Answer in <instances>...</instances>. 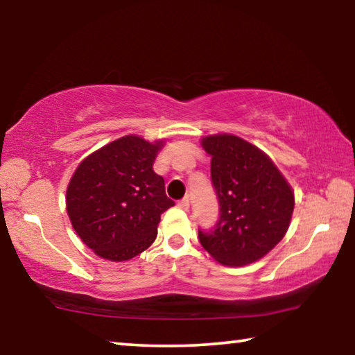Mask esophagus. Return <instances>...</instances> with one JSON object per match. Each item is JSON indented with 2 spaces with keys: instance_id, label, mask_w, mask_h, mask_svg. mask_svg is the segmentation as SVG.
Masks as SVG:
<instances>
[{
  "instance_id": "esophagus-1",
  "label": "esophagus",
  "mask_w": 355,
  "mask_h": 355,
  "mask_svg": "<svg viewBox=\"0 0 355 355\" xmlns=\"http://www.w3.org/2000/svg\"><path fill=\"white\" fill-rule=\"evenodd\" d=\"M179 208H182V210H189V207H191V202H189V197H184L181 202L178 203Z\"/></svg>"
}]
</instances>
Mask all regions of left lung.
I'll return each mask as SVG.
<instances>
[{
    "mask_svg": "<svg viewBox=\"0 0 355 355\" xmlns=\"http://www.w3.org/2000/svg\"><path fill=\"white\" fill-rule=\"evenodd\" d=\"M200 144L211 157L220 220L213 231H198V241L218 263H254L288 232L293 187L268 155L237 135H207Z\"/></svg>",
    "mask_w": 355,
    "mask_h": 355,
    "instance_id": "obj_1",
    "label": "left lung"
}]
</instances>
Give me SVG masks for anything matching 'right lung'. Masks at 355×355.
Returning a JSON list of instances; mask_svg holds the SVG:
<instances>
[{"mask_svg":"<svg viewBox=\"0 0 355 355\" xmlns=\"http://www.w3.org/2000/svg\"><path fill=\"white\" fill-rule=\"evenodd\" d=\"M164 140L124 135L80 162L66 191L71 225L87 247L111 261L134 259L157 239L159 216L174 205L153 162Z\"/></svg>","mask_w":355,"mask_h":355,"instance_id":"1","label":"right lung"}]
</instances>
